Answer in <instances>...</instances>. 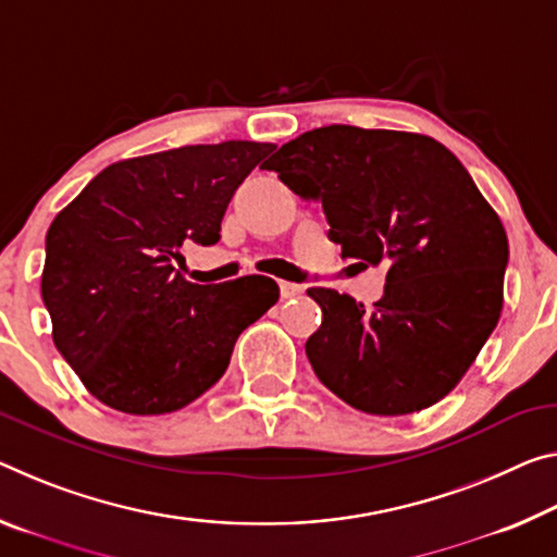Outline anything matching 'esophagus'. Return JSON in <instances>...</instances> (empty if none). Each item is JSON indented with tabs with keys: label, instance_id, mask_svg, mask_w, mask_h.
Wrapping results in <instances>:
<instances>
[{
	"label": "esophagus",
	"instance_id": "1",
	"mask_svg": "<svg viewBox=\"0 0 557 557\" xmlns=\"http://www.w3.org/2000/svg\"><path fill=\"white\" fill-rule=\"evenodd\" d=\"M302 289H305V287L297 285V282H280V293H282V297H285V299L302 295Z\"/></svg>",
	"mask_w": 557,
	"mask_h": 557
}]
</instances>
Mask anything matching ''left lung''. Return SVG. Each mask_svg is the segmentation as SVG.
<instances>
[{"instance_id": "obj_1", "label": "left lung", "mask_w": 557, "mask_h": 557, "mask_svg": "<svg viewBox=\"0 0 557 557\" xmlns=\"http://www.w3.org/2000/svg\"><path fill=\"white\" fill-rule=\"evenodd\" d=\"M320 200L342 258L384 264L367 310L310 287L322 324L305 344L320 382L355 409L404 417L461 382L503 310L508 237L461 161L438 140L386 128H314L264 163Z\"/></svg>"}]
</instances>
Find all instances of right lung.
I'll return each mask as SVG.
<instances>
[{"mask_svg":"<svg viewBox=\"0 0 557 557\" xmlns=\"http://www.w3.org/2000/svg\"><path fill=\"white\" fill-rule=\"evenodd\" d=\"M272 148L225 140L119 161L49 225L41 299L51 337L101 404L134 417L183 409L277 302L264 275L196 285L173 268L185 243L220 240L233 193Z\"/></svg>","mask_w":557,"mask_h":557,"instance_id":"right-lung-1","label":"right lung"}]
</instances>
